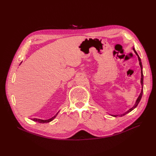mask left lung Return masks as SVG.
Instances as JSON below:
<instances>
[{
  "label": "left lung",
  "instance_id": "left-lung-1",
  "mask_svg": "<svg viewBox=\"0 0 156 156\" xmlns=\"http://www.w3.org/2000/svg\"><path fill=\"white\" fill-rule=\"evenodd\" d=\"M133 50H134V51H135V54L138 56V58H139V64H140V69H141V79H140V83H141V84H142V87H143V66H142V62H141V60H140V57L139 56V55H138V54H137V53H136V51L135 50V49H133ZM143 88H142V90H141V92H140V95H139V96L138 97V98H137V100H136V102H135V104L134 105V106L132 107V108H131L130 109H129L128 111H127V112H126L125 113H124V114H122V115H120V116H124V115H126L127 113H128V112H131V111H133L134 108L138 105V104H139V103L140 102V100H141V98H142V96H143ZM112 116H119V115H112Z\"/></svg>",
  "mask_w": 156,
  "mask_h": 156
}]
</instances>
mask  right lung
I'll use <instances>...</instances> for the list:
<instances>
[{
	"instance_id": "obj_1",
	"label": "right lung",
	"mask_w": 156,
	"mask_h": 156,
	"mask_svg": "<svg viewBox=\"0 0 156 156\" xmlns=\"http://www.w3.org/2000/svg\"><path fill=\"white\" fill-rule=\"evenodd\" d=\"M57 114H58V112L56 113V115L55 116H54L53 117H52L51 119H48V120H40V119H32V120L33 121L39 122V123H48V122H49L55 119V118L56 116V115H57Z\"/></svg>"
}]
</instances>
